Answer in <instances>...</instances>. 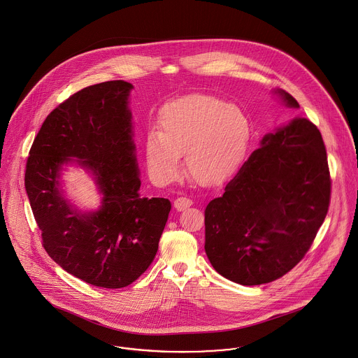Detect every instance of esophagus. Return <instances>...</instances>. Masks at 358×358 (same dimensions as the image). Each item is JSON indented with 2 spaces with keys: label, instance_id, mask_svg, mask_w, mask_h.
Segmentation results:
<instances>
[{
  "label": "esophagus",
  "instance_id": "obj_1",
  "mask_svg": "<svg viewBox=\"0 0 358 358\" xmlns=\"http://www.w3.org/2000/svg\"><path fill=\"white\" fill-rule=\"evenodd\" d=\"M192 203H193V201H192L190 198L179 196V198H176V199H175L173 206H175V209H176V210L182 212V210H186L187 208H190V206H192Z\"/></svg>",
  "mask_w": 358,
  "mask_h": 358
}]
</instances>
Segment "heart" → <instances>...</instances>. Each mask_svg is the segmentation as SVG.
<instances>
[{"label":"heart","instance_id":"heart-1","mask_svg":"<svg viewBox=\"0 0 358 358\" xmlns=\"http://www.w3.org/2000/svg\"><path fill=\"white\" fill-rule=\"evenodd\" d=\"M157 129L145 135L148 169L159 183L173 182L180 172V155L189 176L202 186L224 182L241 163L250 138V122L236 103L190 94L168 102Z\"/></svg>","mask_w":358,"mask_h":358}]
</instances>
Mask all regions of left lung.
Masks as SVG:
<instances>
[{
  "mask_svg": "<svg viewBox=\"0 0 358 358\" xmlns=\"http://www.w3.org/2000/svg\"><path fill=\"white\" fill-rule=\"evenodd\" d=\"M298 109L282 89L273 92ZM331 180L324 142L305 117L264 135L224 194L205 209V252L228 280L256 286L302 260L324 222Z\"/></svg>",
  "mask_w": 358,
  "mask_h": 358,
  "instance_id": "8db88e82",
  "label": "left lung"
}]
</instances>
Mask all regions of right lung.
Segmentation results:
<instances>
[{
    "label": "right lung",
    "instance_id": "obj_1",
    "mask_svg": "<svg viewBox=\"0 0 358 358\" xmlns=\"http://www.w3.org/2000/svg\"><path fill=\"white\" fill-rule=\"evenodd\" d=\"M134 86L110 80L60 103L34 139L24 186L48 255L68 273L103 289H122L152 264L171 210L166 198L139 195L132 113ZM75 163L94 178L101 205L78 210L61 173Z\"/></svg>",
    "mask_w": 358,
    "mask_h": 358
}]
</instances>
